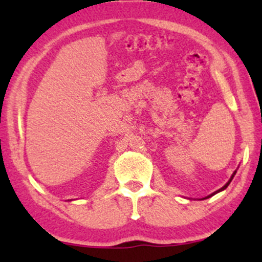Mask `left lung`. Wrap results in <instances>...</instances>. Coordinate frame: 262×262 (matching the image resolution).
I'll return each instance as SVG.
<instances>
[{"instance_id": "8db88e82", "label": "left lung", "mask_w": 262, "mask_h": 262, "mask_svg": "<svg viewBox=\"0 0 262 262\" xmlns=\"http://www.w3.org/2000/svg\"><path fill=\"white\" fill-rule=\"evenodd\" d=\"M234 175H235V172H234V173H233V176H231V177H230V180H229V181H228V183H227V185H225V186H224V187H222L221 189H218V191H217V192H214V193H213V194L218 193V192L223 191V189H225V188H227V187H228V186H229V183H230V181H231V180H233V177H234ZM213 194H210V196H213ZM210 196H208V197H210ZM208 197H206V198H208Z\"/></svg>"}]
</instances>
